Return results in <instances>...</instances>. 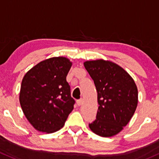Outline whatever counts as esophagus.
Here are the masks:
<instances>
[{"label":"esophagus","mask_w":159,"mask_h":159,"mask_svg":"<svg viewBox=\"0 0 159 159\" xmlns=\"http://www.w3.org/2000/svg\"><path fill=\"white\" fill-rule=\"evenodd\" d=\"M83 99H79L76 101V104H77L78 106H81V105H83Z\"/></svg>","instance_id":"34e87169"}]
</instances>
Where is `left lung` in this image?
<instances>
[{
  "label": "left lung",
  "mask_w": 159,
  "mask_h": 159,
  "mask_svg": "<svg viewBox=\"0 0 159 159\" xmlns=\"http://www.w3.org/2000/svg\"><path fill=\"white\" fill-rule=\"evenodd\" d=\"M84 66L93 80L98 93L96 120L90 129L103 137L120 133L134 114L138 90L133 78L115 63L105 60L89 61Z\"/></svg>",
  "instance_id": "1"
}]
</instances>
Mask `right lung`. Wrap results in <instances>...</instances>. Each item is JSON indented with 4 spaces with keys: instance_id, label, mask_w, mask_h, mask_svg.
Instances as JSON below:
<instances>
[{
    "instance_id": "1",
    "label": "right lung",
    "mask_w": 159,
    "mask_h": 159,
    "mask_svg": "<svg viewBox=\"0 0 159 159\" xmlns=\"http://www.w3.org/2000/svg\"><path fill=\"white\" fill-rule=\"evenodd\" d=\"M72 62L64 57L41 61L22 80L20 103L32 127L44 133H54L64 125L75 100L66 77Z\"/></svg>"
}]
</instances>
